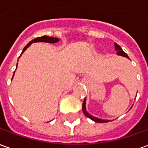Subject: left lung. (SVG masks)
I'll list each match as a JSON object with an SVG mask.
<instances>
[{
  "label": "left lung",
  "instance_id": "8db88e82",
  "mask_svg": "<svg viewBox=\"0 0 148 148\" xmlns=\"http://www.w3.org/2000/svg\"><path fill=\"white\" fill-rule=\"evenodd\" d=\"M115 49H116V54H117L118 55L124 56V57H125V58H129L127 54H126V53L122 50V48H121V47L118 45L117 43H116V42H115ZM82 110H83L84 114L86 115L87 117L90 118V119H91L92 121H95V122H97V123H107V122L110 121H109V120H102V119L95 117V116H92V115H90V113L86 111V98H85V100H84L83 104H82Z\"/></svg>",
  "mask_w": 148,
  "mask_h": 148
}]
</instances>
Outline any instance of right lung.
<instances>
[{"instance_id": "obj_1", "label": "right lung", "mask_w": 148, "mask_h": 148, "mask_svg": "<svg viewBox=\"0 0 148 148\" xmlns=\"http://www.w3.org/2000/svg\"><path fill=\"white\" fill-rule=\"evenodd\" d=\"M59 41V39L58 38H54V37H50V36H43L42 37H37L36 39H32L31 42H29L27 43V45L24 47V50H23V51L21 54H23L24 51H26V49L29 47V46L32 44V43H33V42H49V43H55V42H57ZM15 73V72H14ZM13 76H14V74H13Z\"/></svg>"}]
</instances>
